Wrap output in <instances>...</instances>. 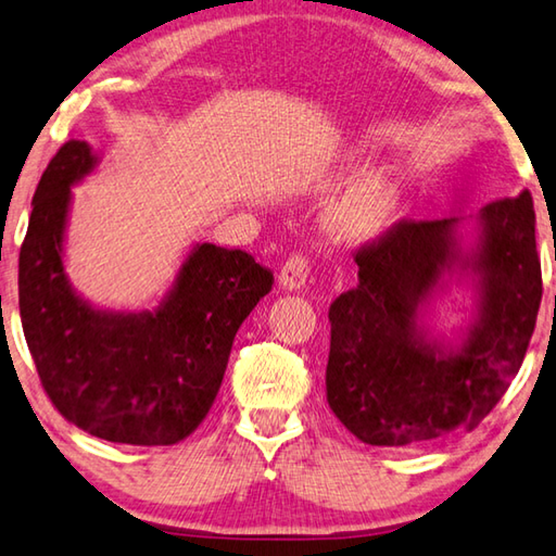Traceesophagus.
<instances>
[{"label": "esophagus", "mask_w": 556, "mask_h": 556, "mask_svg": "<svg viewBox=\"0 0 556 556\" xmlns=\"http://www.w3.org/2000/svg\"><path fill=\"white\" fill-rule=\"evenodd\" d=\"M308 271H311L308 257L291 255L285 262V267H281V271H279V285L285 287V289H289V291L304 289L306 281H308Z\"/></svg>", "instance_id": "obj_1"}]
</instances>
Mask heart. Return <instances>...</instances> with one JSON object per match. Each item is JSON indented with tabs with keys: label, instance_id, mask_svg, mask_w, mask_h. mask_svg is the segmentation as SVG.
I'll list each match as a JSON object with an SVG mask.
<instances>
[{
	"label": "heart",
	"instance_id": "obj_1",
	"mask_svg": "<svg viewBox=\"0 0 556 556\" xmlns=\"http://www.w3.org/2000/svg\"><path fill=\"white\" fill-rule=\"evenodd\" d=\"M352 163V157H350ZM403 204L401 181L391 173H369L350 185L328 208V228L342 243L362 245L396 226Z\"/></svg>",
	"mask_w": 556,
	"mask_h": 556
}]
</instances>
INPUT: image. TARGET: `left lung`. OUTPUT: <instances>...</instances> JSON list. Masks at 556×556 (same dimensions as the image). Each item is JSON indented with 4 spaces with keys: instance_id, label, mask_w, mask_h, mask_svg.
Returning <instances> with one entry per match:
<instances>
[{
    "instance_id": "1",
    "label": "left lung",
    "mask_w": 556,
    "mask_h": 556,
    "mask_svg": "<svg viewBox=\"0 0 556 556\" xmlns=\"http://www.w3.org/2000/svg\"><path fill=\"white\" fill-rule=\"evenodd\" d=\"M357 287L330 304L328 403L367 445L406 447L471 430L510 387L542 301L528 189L477 216L401 220L357 252ZM472 316L450 341L427 313L454 285Z\"/></svg>"
}]
</instances>
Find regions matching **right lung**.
I'll list each match as a JSON object with an SVG mask.
<instances>
[{"label":"right lung","instance_id":"obj_1","mask_svg":"<svg viewBox=\"0 0 556 556\" xmlns=\"http://www.w3.org/2000/svg\"><path fill=\"white\" fill-rule=\"evenodd\" d=\"M99 155L70 140L34 194L18 252V313L40 383L77 428L121 445H175L199 428L224 381L236 332L271 289L243 250L197 243L155 308H99L73 287L65 236L73 187Z\"/></svg>","mask_w":556,"mask_h":556}]
</instances>
